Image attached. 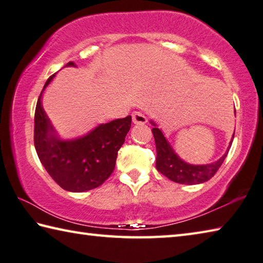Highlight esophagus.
Here are the masks:
<instances>
[{"label":"esophagus","mask_w":263,"mask_h":263,"mask_svg":"<svg viewBox=\"0 0 263 263\" xmlns=\"http://www.w3.org/2000/svg\"><path fill=\"white\" fill-rule=\"evenodd\" d=\"M132 118H133V122L135 124H143L146 122V117L143 113L140 112V110H135V112H133Z\"/></svg>","instance_id":"34e87169"}]
</instances>
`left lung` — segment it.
<instances>
[{
	"label": "left lung",
	"instance_id": "left-lung-1",
	"mask_svg": "<svg viewBox=\"0 0 263 263\" xmlns=\"http://www.w3.org/2000/svg\"><path fill=\"white\" fill-rule=\"evenodd\" d=\"M151 132L154 134L156 150H157L156 167L170 180L182 185H196L208 181L218 171L230 149L229 146L227 154L215 163L208 165H190L178 157L158 128L155 127Z\"/></svg>",
	"mask_w": 263,
	"mask_h": 263
}]
</instances>
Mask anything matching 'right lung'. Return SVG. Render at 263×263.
I'll list each match as a JSON object with an SVG mask.
<instances>
[{
    "mask_svg": "<svg viewBox=\"0 0 263 263\" xmlns=\"http://www.w3.org/2000/svg\"><path fill=\"white\" fill-rule=\"evenodd\" d=\"M66 66L73 63L70 61ZM41 93L35 106L33 140L46 171L60 187L69 192H85L103 185L114 171L118 151L132 126L130 115L100 124L82 139L60 141L53 134L52 124L41 106Z\"/></svg>",
    "mask_w": 263,
    "mask_h": 263,
    "instance_id": "1",
    "label": "right lung"
}]
</instances>
